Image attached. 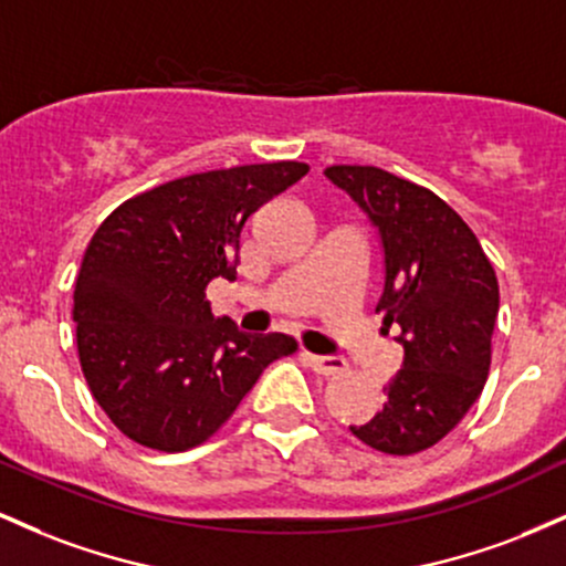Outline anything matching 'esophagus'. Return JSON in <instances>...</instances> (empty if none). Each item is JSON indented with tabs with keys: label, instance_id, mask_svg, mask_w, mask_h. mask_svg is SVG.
Wrapping results in <instances>:
<instances>
[{
	"label": "esophagus",
	"instance_id": "esophagus-1",
	"mask_svg": "<svg viewBox=\"0 0 566 566\" xmlns=\"http://www.w3.org/2000/svg\"><path fill=\"white\" fill-rule=\"evenodd\" d=\"M305 365H308L314 373L324 375V378H329V375H340L343 369H346V359H340V356H316V354H303Z\"/></svg>",
	"mask_w": 566,
	"mask_h": 566
}]
</instances>
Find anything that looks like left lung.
I'll return each instance as SVG.
<instances>
[{
  "instance_id": "8db88e82",
  "label": "left lung",
  "mask_w": 566,
  "mask_h": 566,
  "mask_svg": "<svg viewBox=\"0 0 566 566\" xmlns=\"http://www.w3.org/2000/svg\"><path fill=\"white\" fill-rule=\"evenodd\" d=\"M327 178L378 226L386 250L382 324H399L405 367L388 401L350 433L386 454L441 441L482 394L492 361L500 290L490 258L463 218L428 188L380 167L335 165Z\"/></svg>"
}]
</instances>
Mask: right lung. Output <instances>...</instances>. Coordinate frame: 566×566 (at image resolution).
<instances>
[{
  "mask_svg": "<svg viewBox=\"0 0 566 566\" xmlns=\"http://www.w3.org/2000/svg\"><path fill=\"white\" fill-rule=\"evenodd\" d=\"M305 172L303 161H265L186 175L122 201L90 239L74 290L76 350L127 439L191 450L271 361L295 354V337L247 335L212 316L207 284L237 279L247 218Z\"/></svg>",
  "mask_w": 566,
  "mask_h": 566,
  "instance_id": "obj_1",
  "label": "right lung"
}]
</instances>
